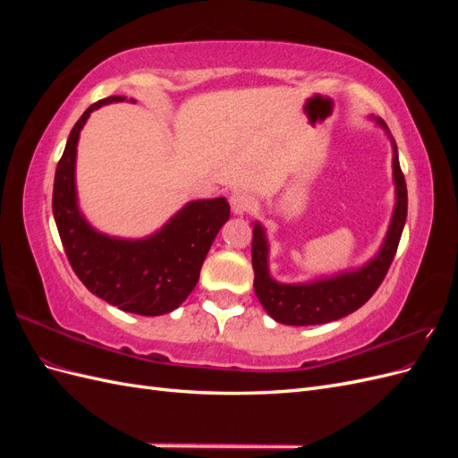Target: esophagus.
Returning <instances> with one entry per match:
<instances>
[{
	"label": "esophagus",
	"instance_id": "1",
	"mask_svg": "<svg viewBox=\"0 0 458 458\" xmlns=\"http://www.w3.org/2000/svg\"><path fill=\"white\" fill-rule=\"evenodd\" d=\"M254 206V199L250 195H246V192H234L231 197V210L234 216H244L246 212H250Z\"/></svg>",
	"mask_w": 458,
	"mask_h": 458
}]
</instances>
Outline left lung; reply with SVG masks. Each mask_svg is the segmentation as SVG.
<instances>
[{
  "label": "left lung",
  "mask_w": 458,
  "mask_h": 458,
  "mask_svg": "<svg viewBox=\"0 0 458 458\" xmlns=\"http://www.w3.org/2000/svg\"><path fill=\"white\" fill-rule=\"evenodd\" d=\"M372 120L386 131L392 141V175L395 185L394 214L387 225L378 252L357 269H345L330 276H317L306 283H279L269 273V242L267 234L259 221H254L252 239V267H254V290L263 310L276 323L308 327L323 325L353 313L377 293L390 269L401 233L407 219V185L403 172L399 168L397 145L394 137L380 118Z\"/></svg>",
  "instance_id": "obj_1"
}]
</instances>
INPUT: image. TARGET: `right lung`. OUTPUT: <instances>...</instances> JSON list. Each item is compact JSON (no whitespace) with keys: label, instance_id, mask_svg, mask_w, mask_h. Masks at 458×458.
<instances>
[{"label":"right lung","instance_id":"1","mask_svg":"<svg viewBox=\"0 0 458 458\" xmlns=\"http://www.w3.org/2000/svg\"><path fill=\"white\" fill-rule=\"evenodd\" d=\"M113 95L91 105L68 135L53 183V216L68 261L91 294L122 311L157 317L177 310L197 286L200 267L229 219L224 197L191 200L148 237L122 239L97 231L81 214L76 191L80 131L93 110L123 103Z\"/></svg>","mask_w":458,"mask_h":458}]
</instances>
